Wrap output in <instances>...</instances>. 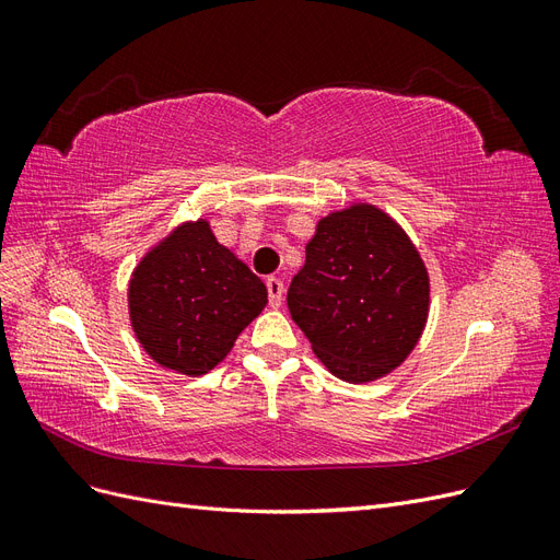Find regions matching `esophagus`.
Returning <instances> with one entry per match:
<instances>
[{
  "label": "esophagus",
  "instance_id": "obj_1",
  "mask_svg": "<svg viewBox=\"0 0 560 560\" xmlns=\"http://www.w3.org/2000/svg\"><path fill=\"white\" fill-rule=\"evenodd\" d=\"M266 290H268V303H270V308H280L282 294H284V284H282V280H280V278H276V276L266 278Z\"/></svg>",
  "mask_w": 560,
  "mask_h": 560
}]
</instances>
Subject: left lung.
<instances>
[{"mask_svg":"<svg viewBox=\"0 0 560 560\" xmlns=\"http://www.w3.org/2000/svg\"><path fill=\"white\" fill-rule=\"evenodd\" d=\"M287 306L334 376L369 383L416 348L430 278L393 219L374 206H352L319 219Z\"/></svg>","mask_w":560,"mask_h":560,"instance_id":"8db88e82","label":"left lung"}]
</instances>
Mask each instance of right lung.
<instances>
[{"mask_svg":"<svg viewBox=\"0 0 560 560\" xmlns=\"http://www.w3.org/2000/svg\"><path fill=\"white\" fill-rule=\"evenodd\" d=\"M266 301V284L217 243L202 219L182 224L151 249L128 290L142 348L186 376H202L222 362Z\"/></svg>","mask_w":560,"mask_h":560,"instance_id":"obj_1","label":"right lung"}]
</instances>
